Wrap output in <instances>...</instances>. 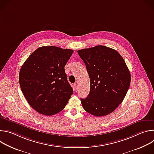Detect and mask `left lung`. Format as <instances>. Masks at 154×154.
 I'll return each mask as SVG.
<instances>
[{
	"mask_svg": "<svg viewBox=\"0 0 154 154\" xmlns=\"http://www.w3.org/2000/svg\"><path fill=\"white\" fill-rule=\"evenodd\" d=\"M72 50L55 46L41 47L22 66L19 85L29 105L46 116L64 108L73 93L64 68Z\"/></svg>",
	"mask_w": 154,
	"mask_h": 154,
	"instance_id": "1",
	"label": "left lung"
}]
</instances>
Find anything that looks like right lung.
Masks as SVG:
<instances>
[{"label":"right lung","instance_id":"obj_1","mask_svg":"<svg viewBox=\"0 0 154 154\" xmlns=\"http://www.w3.org/2000/svg\"><path fill=\"white\" fill-rule=\"evenodd\" d=\"M90 80V93L81 99L85 110L94 116L112 113L124 100L130 84V73L115 50L97 46L77 51Z\"/></svg>","mask_w":154,"mask_h":154}]
</instances>
